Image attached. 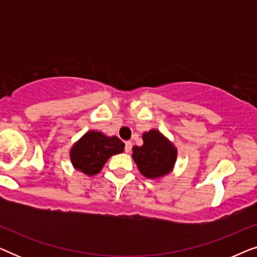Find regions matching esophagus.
Segmentation results:
<instances>
[{"mask_svg": "<svg viewBox=\"0 0 257 257\" xmlns=\"http://www.w3.org/2000/svg\"><path fill=\"white\" fill-rule=\"evenodd\" d=\"M132 149V143L131 142H126L125 143V152L128 153L130 151H131Z\"/></svg>", "mask_w": 257, "mask_h": 257, "instance_id": "34e87169", "label": "esophagus"}]
</instances>
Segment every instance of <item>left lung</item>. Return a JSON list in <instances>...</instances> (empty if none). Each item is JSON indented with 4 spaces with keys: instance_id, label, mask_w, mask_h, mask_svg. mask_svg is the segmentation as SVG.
I'll list each match as a JSON object with an SVG mask.
<instances>
[{
    "instance_id": "left-lung-1",
    "label": "left lung",
    "mask_w": 257,
    "mask_h": 257,
    "mask_svg": "<svg viewBox=\"0 0 257 257\" xmlns=\"http://www.w3.org/2000/svg\"><path fill=\"white\" fill-rule=\"evenodd\" d=\"M143 146L132 149V158L145 178L157 179L170 173L177 159V150L157 130L143 135Z\"/></svg>"
}]
</instances>
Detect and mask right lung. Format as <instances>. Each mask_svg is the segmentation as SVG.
<instances>
[{
  "mask_svg": "<svg viewBox=\"0 0 257 257\" xmlns=\"http://www.w3.org/2000/svg\"><path fill=\"white\" fill-rule=\"evenodd\" d=\"M118 137H106L101 132L85 133L70 151V159L77 171L86 175L99 173L108 158L124 151Z\"/></svg>",
  "mask_w": 257,
  "mask_h": 257,
  "instance_id": "obj_1",
  "label": "right lung"
}]
</instances>
